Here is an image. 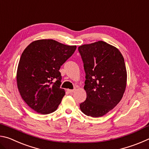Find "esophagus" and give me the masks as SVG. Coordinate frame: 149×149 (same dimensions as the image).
Returning <instances> with one entry per match:
<instances>
[{
	"label": "esophagus",
	"mask_w": 149,
	"mask_h": 149,
	"mask_svg": "<svg viewBox=\"0 0 149 149\" xmlns=\"http://www.w3.org/2000/svg\"><path fill=\"white\" fill-rule=\"evenodd\" d=\"M68 92L70 93H72L75 91V89H68Z\"/></svg>",
	"instance_id": "34e87169"
}]
</instances>
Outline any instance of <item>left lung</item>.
I'll return each instance as SVG.
<instances>
[{"label": "left lung", "mask_w": 149, "mask_h": 149, "mask_svg": "<svg viewBox=\"0 0 149 149\" xmlns=\"http://www.w3.org/2000/svg\"><path fill=\"white\" fill-rule=\"evenodd\" d=\"M85 72L87 99L81 103L88 116L100 117L122 100L127 84L124 58L116 47L102 41L78 47Z\"/></svg>", "instance_id": "8db88e82"}]
</instances>
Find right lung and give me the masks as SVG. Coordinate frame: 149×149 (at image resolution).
Listing matches in <instances>:
<instances>
[{
    "label": "right lung",
    "mask_w": 149,
    "mask_h": 149,
    "mask_svg": "<svg viewBox=\"0 0 149 149\" xmlns=\"http://www.w3.org/2000/svg\"><path fill=\"white\" fill-rule=\"evenodd\" d=\"M77 47L53 39L34 41L22 52L16 80L20 95L35 112L48 114L56 110L65 95L60 87V66L74 54Z\"/></svg>",
    "instance_id": "obj_1"
}]
</instances>
